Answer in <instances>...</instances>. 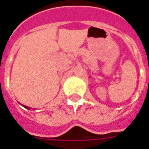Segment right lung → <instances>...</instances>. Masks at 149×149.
I'll list each match as a JSON object with an SVG mask.
<instances>
[{
	"instance_id": "add662e5",
	"label": "right lung",
	"mask_w": 149,
	"mask_h": 149,
	"mask_svg": "<svg viewBox=\"0 0 149 149\" xmlns=\"http://www.w3.org/2000/svg\"><path fill=\"white\" fill-rule=\"evenodd\" d=\"M22 106L24 107H25V108L26 109H29V110H30V107H27V106H24V105H22Z\"/></svg>"
}]
</instances>
